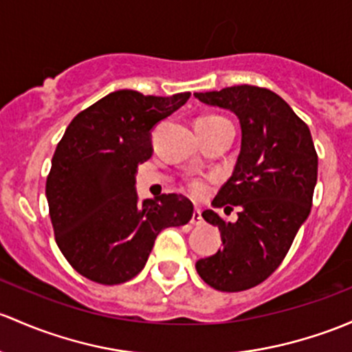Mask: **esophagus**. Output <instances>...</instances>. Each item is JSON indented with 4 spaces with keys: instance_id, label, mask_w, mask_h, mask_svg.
<instances>
[{
    "instance_id": "1",
    "label": "esophagus",
    "mask_w": 352,
    "mask_h": 352,
    "mask_svg": "<svg viewBox=\"0 0 352 352\" xmlns=\"http://www.w3.org/2000/svg\"><path fill=\"white\" fill-rule=\"evenodd\" d=\"M190 224L192 226H202V224H204V219H202L201 209H199V207H195V209H194V214H192V217H190Z\"/></svg>"
}]
</instances>
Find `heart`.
I'll return each mask as SVG.
<instances>
[{"label":"heart","instance_id":"1","mask_svg":"<svg viewBox=\"0 0 352 352\" xmlns=\"http://www.w3.org/2000/svg\"><path fill=\"white\" fill-rule=\"evenodd\" d=\"M206 118H217V116H206ZM192 190H194L195 194H199V192L204 190V186H202L201 182H194L192 184Z\"/></svg>","mask_w":352,"mask_h":352}]
</instances>
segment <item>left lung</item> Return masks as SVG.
Returning a JSON list of instances; mask_svg holds the SVG:
<instances>
[{
  "instance_id": "left-lung-1",
  "label": "left lung",
  "mask_w": 352,
  "mask_h": 352,
  "mask_svg": "<svg viewBox=\"0 0 352 352\" xmlns=\"http://www.w3.org/2000/svg\"><path fill=\"white\" fill-rule=\"evenodd\" d=\"M194 96L234 113L241 126L232 175L212 201V207L224 210L238 206V221L226 223L212 209L202 212L207 223L219 228L224 246L199 260L195 270L216 290H248L278 268L309 217L317 184L312 135L270 89L244 84Z\"/></svg>"
}]
</instances>
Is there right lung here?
Returning a JSON list of instances; mask_svg holds the SVG:
<instances>
[{"label": "right lung", "instance_id": "right-lung-1", "mask_svg": "<svg viewBox=\"0 0 352 352\" xmlns=\"http://www.w3.org/2000/svg\"><path fill=\"white\" fill-rule=\"evenodd\" d=\"M121 89L80 111L55 148L47 201L55 241L77 273L118 285L145 268L158 232L190 221L184 195L138 201L136 168L153 153L151 129L187 102Z\"/></svg>", "mask_w": 352, "mask_h": 352}]
</instances>
